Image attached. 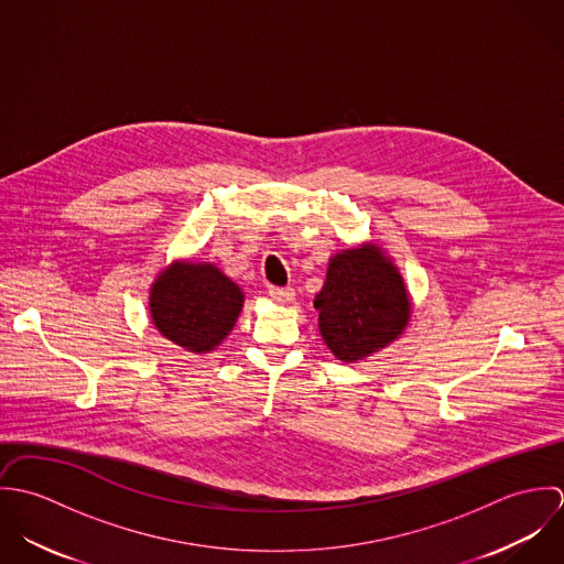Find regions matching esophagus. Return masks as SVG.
Instances as JSON below:
<instances>
[{
  "label": "esophagus",
  "mask_w": 564,
  "mask_h": 564,
  "mask_svg": "<svg viewBox=\"0 0 564 564\" xmlns=\"http://www.w3.org/2000/svg\"><path fill=\"white\" fill-rule=\"evenodd\" d=\"M269 297L278 304H291L295 300V291L291 286H271L269 289Z\"/></svg>",
  "instance_id": "esophagus-1"
}]
</instances>
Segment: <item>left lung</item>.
Segmentation results:
<instances>
[{"mask_svg": "<svg viewBox=\"0 0 564 564\" xmlns=\"http://www.w3.org/2000/svg\"><path fill=\"white\" fill-rule=\"evenodd\" d=\"M319 332L343 362L362 360L402 336L410 322V297L402 273L373 242L329 258L315 297Z\"/></svg>", "mask_w": 564, "mask_h": 564, "instance_id": "8db88e82", "label": "left lung"}]
</instances>
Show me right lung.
<instances>
[{
    "instance_id": "right-lung-1",
    "label": "right lung",
    "mask_w": 564,
    "mask_h": 564,
    "mask_svg": "<svg viewBox=\"0 0 564 564\" xmlns=\"http://www.w3.org/2000/svg\"><path fill=\"white\" fill-rule=\"evenodd\" d=\"M242 295L210 262L175 260L150 289V315L164 338L193 354H208L241 315Z\"/></svg>"
}]
</instances>
